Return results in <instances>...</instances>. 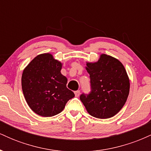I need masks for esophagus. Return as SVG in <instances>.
<instances>
[{
  "label": "esophagus",
  "instance_id": "esophagus-1",
  "mask_svg": "<svg viewBox=\"0 0 151 151\" xmlns=\"http://www.w3.org/2000/svg\"><path fill=\"white\" fill-rule=\"evenodd\" d=\"M74 93H75V96H79V94H80V91H79V90H77V91H74Z\"/></svg>",
  "mask_w": 151,
  "mask_h": 151
}]
</instances>
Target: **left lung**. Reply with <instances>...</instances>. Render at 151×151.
I'll return each mask as SVG.
<instances>
[{"instance_id": "obj_1", "label": "left lung", "mask_w": 151, "mask_h": 151, "mask_svg": "<svg viewBox=\"0 0 151 151\" xmlns=\"http://www.w3.org/2000/svg\"><path fill=\"white\" fill-rule=\"evenodd\" d=\"M91 91L80 95V100L90 115L109 119L125 104L130 83L124 65L116 58L101 55L97 62L86 64Z\"/></svg>"}]
</instances>
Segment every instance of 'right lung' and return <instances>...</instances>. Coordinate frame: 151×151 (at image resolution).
<instances>
[{
  "label": "right lung",
  "instance_id": "1",
  "mask_svg": "<svg viewBox=\"0 0 151 151\" xmlns=\"http://www.w3.org/2000/svg\"><path fill=\"white\" fill-rule=\"evenodd\" d=\"M61 69V62L46 53L35 58L22 72V89L26 101L41 116L60 114L74 96L67 89V79L60 72Z\"/></svg>",
  "mask_w": 151,
  "mask_h": 151
}]
</instances>
